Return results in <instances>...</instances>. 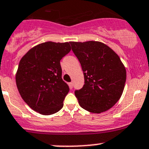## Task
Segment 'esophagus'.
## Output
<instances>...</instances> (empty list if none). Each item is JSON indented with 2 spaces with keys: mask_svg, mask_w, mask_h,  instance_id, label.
Returning <instances> with one entry per match:
<instances>
[{
  "mask_svg": "<svg viewBox=\"0 0 149 149\" xmlns=\"http://www.w3.org/2000/svg\"><path fill=\"white\" fill-rule=\"evenodd\" d=\"M68 86H69L70 89H72V88H73V83H72V82L68 83Z\"/></svg>",
  "mask_w": 149,
  "mask_h": 149,
  "instance_id": "esophagus-1",
  "label": "esophagus"
}]
</instances>
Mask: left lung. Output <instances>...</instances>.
Listing matches in <instances>:
<instances>
[{
    "label": "left lung",
    "mask_w": 149,
    "mask_h": 149,
    "mask_svg": "<svg viewBox=\"0 0 149 149\" xmlns=\"http://www.w3.org/2000/svg\"><path fill=\"white\" fill-rule=\"evenodd\" d=\"M70 43L84 71V86L74 93L80 106L94 113L108 111L119 100L126 83V68L120 58L101 42Z\"/></svg>",
    "instance_id": "8db88e82"
}]
</instances>
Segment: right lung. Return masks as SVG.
Masks as SVG:
<instances>
[{"label": "right lung", "mask_w": 149, "mask_h": 149, "mask_svg": "<svg viewBox=\"0 0 149 149\" xmlns=\"http://www.w3.org/2000/svg\"><path fill=\"white\" fill-rule=\"evenodd\" d=\"M70 49L69 43L46 42L31 48L21 58L15 76L17 88L35 111L51 115L63 106L69 87L62 79L60 61Z\"/></svg>", "instance_id": "1"}]
</instances>
